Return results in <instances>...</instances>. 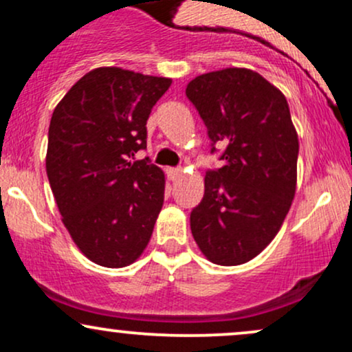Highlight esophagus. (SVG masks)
<instances>
[{
    "label": "esophagus",
    "mask_w": 352,
    "mask_h": 352,
    "mask_svg": "<svg viewBox=\"0 0 352 352\" xmlns=\"http://www.w3.org/2000/svg\"><path fill=\"white\" fill-rule=\"evenodd\" d=\"M182 175V168L179 167H168L167 168V177L170 180H177Z\"/></svg>",
    "instance_id": "1"
}]
</instances>
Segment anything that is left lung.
Here are the masks:
<instances>
[{
  "mask_svg": "<svg viewBox=\"0 0 352 352\" xmlns=\"http://www.w3.org/2000/svg\"><path fill=\"white\" fill-rule=\"evenodd\" d=\"M221 167L205 175L190 213L201 253L217 265L250 261L273 240L296 192L300 144L280 89L245 67L197 76L185 91Z\"/></svg>",
  "mask_w": 352,
  "mask_h": 352,
  "instance_id": "8db88e82",
  "label": "left lung"
}]
</instances>
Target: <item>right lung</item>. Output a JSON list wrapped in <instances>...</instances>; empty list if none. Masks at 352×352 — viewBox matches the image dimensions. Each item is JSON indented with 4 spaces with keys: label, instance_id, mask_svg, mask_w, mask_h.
<instances>
[{
    "label": "right lung",
    "instance_id": "add662e5",
    "mask_svg": "<svg viewBox=\"0 0 352 352\" xmlns=\"http://www.w3.org/2000/svg\"><path fill=\"white\" fill-rule=\"evenodd\" d=\"M172 79L120 67L82 76L52 112L46 172L63 223L91 261L134 263L164 205L165 177L134 160L147 147L152 107Z\"/></svg>",
    "mask_w": 352,
    "mask_h": 352
}]
</instances>
